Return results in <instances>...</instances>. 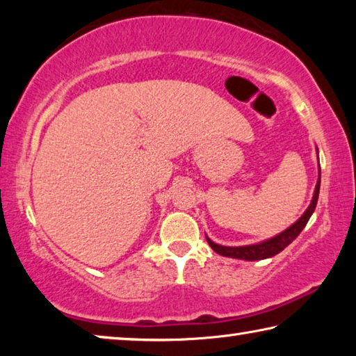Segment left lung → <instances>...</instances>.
<instances>
[{"mask_svg": "<svg viewBox=\"0 0 356 356\" xmlns=\"http://www.w3.org/2000/svg\"><path fill=\"white\" fill-rule=\"evenodd\" d=\"M318 190H321V172H318V180H317L314 196H312L309 207L306 209V212L301 215L291 227H287L286 231H282L281 234H278V236H275L268 240H264V242H261V243L245 245V246H222V245L212 242L209 237H207V243L210 245V248H212L215 252H218V254L226 256V257H232V259H243V261H261V259L273 257L275 254H278V252L284 250L287 245H291L293 240L298 237V234L303 231L306 222L309 221L311 215L314 213V210H316L317 200H318Z\"/></svg>", "mask_w": 356, "mask_h": 356, "instance_id": "8db88e82", "label": "left lung"}]
</instances>
